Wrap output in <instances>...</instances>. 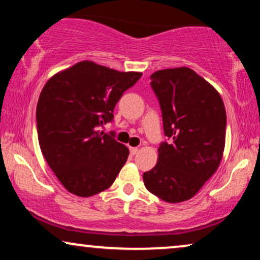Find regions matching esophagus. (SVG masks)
Masks as SVG:
<instances>
[{"mask_svg":"<svg viewBox=\"0 0 260 260\" xmlns=\"http://www.w3.org/2000/svg\"><path fill=\"white\" fill-rule=\"evenodd\" d=\"M138 151H140V150H138V148H134V147H130V154H131V155H136Z\"/></svg>","mask_w":260,"mask_h":260,"instance_id":"34e87169","label":"esophagus"}]
</instances>
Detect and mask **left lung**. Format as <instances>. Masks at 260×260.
I'll return each mask as SVG.
<instances>
[{
  "label": "left lung",
  "instance_id": "left-lung-1",
  "mask_svg": "<svg viewBox=\"0 0 260 260\" xmlns=\"http://www.w3.org/2000/svg\"><path fill=\"white\" fill-rule=\"evenodd\" d=\"M150 78L170 142L159 145L157 163L143 174L144 186L161 200L177 204L193 198L219 168L226 110L219 92L188 67L159 70Z\"/></svg>",
  "mask_w": 260,
  "mask_h": 260
}]
</instances>
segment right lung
Returning a JSON list of instances; mask_svg holds the SVG:
<instances>
[{
  "label": "right lung",
  "mask_w": 260,
  "mask_h": 260,
  "mask_svg": "<svg viewBox=\"0 0 260 260\" xmlns=\"http://www.w3.org/2000/svg\"><path fill=\"white\" fill-rule=\"evenodd\" d=\"M141 77L85 60L45 84L37 106L39 144L70 193L88 198L108 189L125 165L129 149L98 129Z\"/></svg>",
  "instance_id": "add662e5"
}]
</instances>
